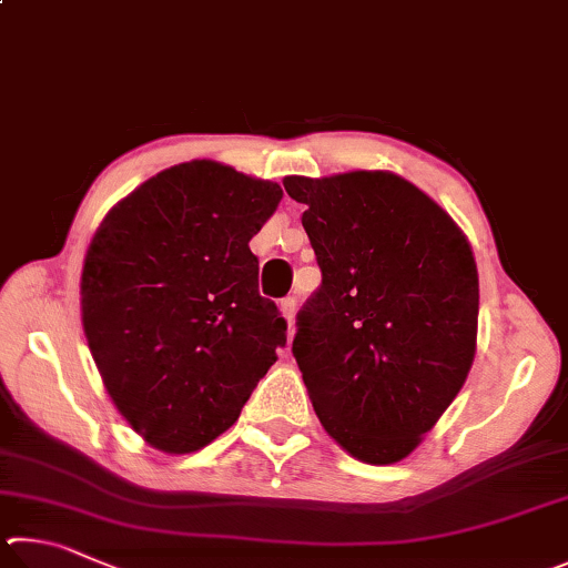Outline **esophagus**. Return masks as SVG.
<instances>
[{
    "label": "esophagus",
    "instance_id": "34e87169",
    "mask_svg": "<svg viewBox=\"0 0 568 568\" xmlns=\"http://www.w3.org/2000/svg\"><path fill=\"white\" fill-rule=\"evenodd\" d=\"M278 306H282L284 320L290 322V326H292V322H294V314H296V300H294V296H284L282 304H278Z\"/></svg>",
    "mask_w": 568,
    "mask_h": 568
}]
</instances>
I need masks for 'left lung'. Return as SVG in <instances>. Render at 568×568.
I'll use <instances>...</instances> for the list:
<instances>
[{
    "instance_id": "obj_1",
    "label": "left lung",
    "mask_w": 568,
    "mask_h": 568,
    "mask_svg": "<svg viewBox=\"0 0 568 568\" xmlns=\"http://www.w3.org/2000/svg\"><path fill=\"white\" fill-rule=\"evenodd\" d=\"M322 284L292 352L332 439L366 464L409 456L466 382L479 274L459 226L389 172L286 176Z\"/></svg>"
}]
</instances>
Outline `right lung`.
Listing matches in <instances>:
<instances>
[{"label":"right lung","mask_w":568,"mask_h":568,"mask_svg":"<svg viewBox=\"0 0 568 568\" xmlns=\"http://www.w3.org/2000/svg\"><path fill=\"white\" fill-rule=\"evenodd\" d=\"M278 199V184L199 159L122 199L87 248L89 352L156 449L189 454L224 434L286 344L248 248Z\"/></svg>","instance_id":"obj_1"}]
</instances>
